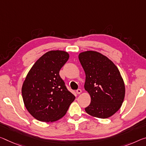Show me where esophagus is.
Wrapping results in <instances>:
<instances>
[{
	"label": "esophagus",
	"instance_id": "34e87169",
	"mask_svg": "<svg viewBox=\"0 0 146 146\" xmlns=\"http://www.w3.org/2000/svg\"><path fill=\"white\" fill-rule=\"evenodd\" d=\"M81 92H82V90H80V89H78L77 91H76V93H77V94H81Z\"/></svg>",
	"mask_w": 146,
	"mask_h": 146
}]
</instances>
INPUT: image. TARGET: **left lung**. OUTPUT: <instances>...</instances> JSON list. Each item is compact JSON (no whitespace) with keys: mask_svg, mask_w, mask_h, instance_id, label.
<instances>
[{"mask_svg":"<svg viewBox=\"0 0 146 146\" xmlns=\"http://www.w3.org/2000/svg\"><path fill=\"white\" fill-rule=\"evenodd\" d=\"M78 59L86 75L84 89L91 98L85 111L98 118L112 116L121 108L125 94L119 69L107 57L94 50L80 52Z\"/></svg>","mask_w":146,"mask_h":146,"instance_id":"left-lung-1","label":"left lung"}]
</instances>
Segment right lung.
Listing matches in <instances>:
<instances>
[{"mask_svg":"<svg viewBox=\"0 0 146 146\" xmlns=\"http://www.w3.org/2000/svg\"><path fill=\"white\" fill-rule=\"evenodd\" d=\"M69 58L64 50H50L34 63L25 78L21 89L23 102L39 121L54 122L62 118L75 100L59 75Z\"/></svg>","mask_w":146,"mask_h":146,"instance_id":"1","label":"right lung"}]
</instances>
